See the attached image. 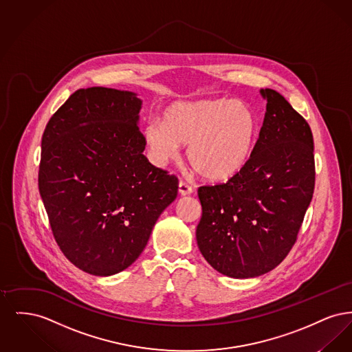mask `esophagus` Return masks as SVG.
Listing matches in <instances>:
<instances>
[{
    "label": "esophagus",
    "instance_id": "obj_1",
    "mask_svg": "<svg viewBox=\"0 0 352 352\" xmlns=\"http://www.w3.org/2000/svg\"><path fill=\"white\" fill-rule=\"evenodd\" d=\"M178 190H179V194H181L182 197L192 194V187L188 186L186 182H179V188H178Z\"/></svg>",
    "mask_w": 352,
    "mask_h": 352
}]
</instances>
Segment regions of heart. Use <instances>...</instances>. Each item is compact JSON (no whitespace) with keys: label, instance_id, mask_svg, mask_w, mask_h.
I'll return each mask as SVG.
<instances>
[{"label":"heart","instance_id":"obj_1","mask_svg":"<svg viewBox=\"0 0 352 352\" xmlns=\"http://www.w3.org/2000/svg\"><path fill=\"white\" fill-rule=\"evenodd\" d=\"M164 122L151 121L145 141L157 164L174 160L179 145L203 179L228 182L248 165L258 134V118L248 102L230 99L175 101Z\"/></svg>","mask_w":352,"mask_h":352}]
</instances>
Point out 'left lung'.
Instances as JSON below:
<instances>
[{
  "instance_id": "8db88e82",
  "label": "left lung",
  "mask_w": 352,
  "mask_h": 352,
  "mask_svg": "<svg viewBox=\"0 0 352 352\" xmlns=\"http://www.w3.org/2000/svg\"><path fill=\"white\" fill-rule=\"evenodd\" d=\"M267 112L245 168L227 184L201 186L197 241L219 273L257 277L293 248L316 184L307 121L281 94L265 88Z\"/></svg>"
}]
</instances>
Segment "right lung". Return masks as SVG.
<instances>
[{"label":"right lung","mask_w":352,"mask_h":352,"mask_svg":"<svg viewBox=\"0 0 352 352\" xmlns=\"http://www.w3.org/2000/svg\"><path fill=\"white\" fill-rule=\"evenodd\" d=\"M142 101L105 87L78 89L42 135L38 187L68 260L94 276L128 268L178 194V178L142 154Z\"/></svg>","instance_id":"right-lung-1"}]
</instances>
